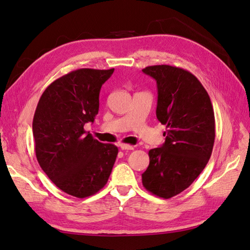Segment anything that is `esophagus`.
Here are the masks:
<instances>
[{
    "mask_svg": "<svg viewBox=\"0 0 250 250\" xmlns=\"http://www.w3.org/2000/svg\"><path fill=\"white\" fill-rule=\"evenodd\" d=\"M119 146L122 150H133L134 149L133 146L128 145V144H120Z\"/></svg>",
    "mask_w": 250,
    "mask_h": 250,
    "instance_id": "1",
    "label": "esophagus"
}]
</instances>
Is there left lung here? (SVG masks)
<instances>
[{"instance_id": "obj_1", "label": "left lung", "mask_w": 250, "mask_h": 250, "mask_svg": "<svg viewBox=\"0 0 250 250\" xmlns=\"http://www.w3.org/2000/svg\"><path fill=\"white\" fill-rule=\"evenodd\" d=\"M157 82V118L167 125L161 147L150 149L142 174L145 189L169 199L194 182L208 162L215 142V115L209 95L193 74L171 65L143 68Z\"/></svg>"}]
</instances>
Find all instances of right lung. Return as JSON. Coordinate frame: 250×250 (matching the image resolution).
I'll return each mask as SVG.
<instances>
[{"label": "right lung", "mask_w": 250, "mask_h": 250, "mask_svg": "<svg viewBox=\"0 0 250 250\" xmlns=\"http://www.w3.org/2000/svg\"><path fill=\"white\" fill-rule=\"evenodd\" d=\"M113 73L79 68L56 79L34 114L37 161L58 188L79 199L104 187L118 155L115 145L100 143L83 129L98 115L101 87Z\"/></svg>", "instance_id": "right-lung-1"}]
</instances>
